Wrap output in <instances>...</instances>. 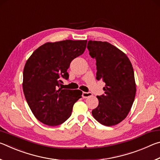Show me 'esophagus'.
<instances>
[{"label":"esophagus","mask_w":160,"mask_h":160,"mask_svg":"<svg viewBox=\"0 0 160 160\" xmlns=\"http://www.w3.org/2000/svg\"><path fill=\"white\" fill-rule=\"evenodd\" d=\"M92 96V94L91 92H82V97L83 98H88V97Z\"/></svg>","instance_id":"34e87169"}]
</instances>
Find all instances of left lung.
I'll return each mask as SVG.
<instances>
[{"instance_id":"left-lung-1","label":"left lung","mask_w":160,"mask_h":160,"mask_svg":"<svg viewBox=\"0 0 160 160\" xmlns=\"http://www.w3.org/2000/svg\"><path fill=\"white\" fill-rule=\"evenodd\" d=\"M90 55L96 59L97 80L105 82L104 95L92 114L102 125L112 126L128 116L134 102L136 85L132 64L125 53L107 42L90 41Z\"/></svg>"}]
</instances>
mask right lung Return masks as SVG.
Instances as JSON below:
<instances>
[{
  "label": "right lung",
  "mask_w": 160,
  "mask_h": 160,
  "mask_svg": "<svg viewBox=\"0 0 160 160\" xmlns=\"http://www.w3.org/2000/svg\"><path fill=\"white\" fill-rule=\"evenodd\" d=\"M87 40L47 42L30 56L23 70L22 88L34 116L46 125L55 126L71 115L75 102L81 98L79 90H62L61 79H68L71 61L84 53Z\"/></svg>",
  "instance_id": "obj_1"
}]
</instances>
